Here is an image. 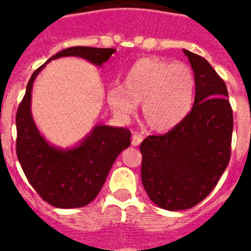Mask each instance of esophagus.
Segmentation results:
<instances>
[{
	"label": "esophagus",
	"instance_id": "1",
	"mask_svg": "<svg viewBox=\"0 0 251 251\" xmlns=\"http://www.w3.org/2000/svg\"><path fill=\"white\" fill-rule=\"evenodd\" d=\"M142 142V136L141 134H138V133H134L132 137V145L133 146H139L141 145Z\"/></svg>",
	"mask_w": 251,
	"mask_h": 251
}]
</instances>
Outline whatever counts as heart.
Listing matches in <instances>:
<instances>
[{"label":"heart","instance_id":"obj_1","mask_svg":"<svg viewBox=\"0 0 251 251\" xmlns=\"http://www.w3.org/2000/svg\"><path fill=\"white\" fill-rule=\"evenodd\" d=\"M196 79L183 64L159 57H142L127 70L123 85L108 90V103L122 118H129L143 103V117L152 129H174L191 113Z\"/></svg>","mask_w":251,"mask_h":251}]
</instances>
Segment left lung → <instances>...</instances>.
Instances as JSON below:
<instances>
[{
  "mask_svg": "<svg viewBox=\"0 0 251 251\" xmlns=\"http://www.w3.org/2000/svg\"><path fill=\"white\" fill-rule=\"evenodd\" d=\"M183 52L196 79L194 108L179 126L139 147L143 187L170 211L194 207L214 190L229 165L234 127L225 81L202 56Z\"/></svg>",
  "mask_w": 251,
  "mask_h": 251,
  "instance_id": "1",
  "label": "left lung"
}]
</instances>
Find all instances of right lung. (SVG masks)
Segmentation results:
<instances>
[{
	"label": "right lung",
	"mask_w": 251,
	"mask_h": 251,
	"mask_svg": "<svg viewBox=\"0 0 251 251\" xmlns=\"http://www.w3.org/2000/svg\"><path fill=\"white\" fill-rule=\"evenodd\" d=\"M115 49L74 46L55 54L31 75L16 113V153L24 174L44 201L59 208L83 207L94 200L119 153L130 146L127 128L95 126L80 145L60 150L49 145L31 115L32 84L50 60L77 56L101 66Z\"/></svg>",
	"instance_id": "right-lung-1"
}]
</instances>
